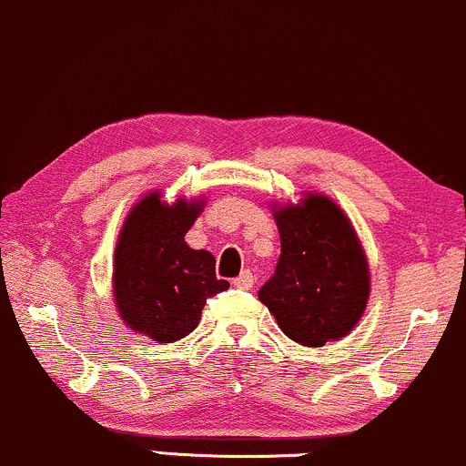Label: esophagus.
<instances>
[{
  "label": "esophagus",
  "mask_w": 466,
  "mask_h": 466,
  "mask_svg": "<svg viewBox=\"0 0 466 466\" xmlns=\"http://www.w3.org/2000/svg\"><path fill=\"white\" fill-rule=\"evenodd\" d=\"M253 284H255V275L250 273L248 268L242 270V273H239V275L233 279V286H238V289H244V290L253 289Z\"/></svg>",
  "instance_id": "34e87169"
}]
</instances>
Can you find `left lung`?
<instances>
[{"label": "left lung", "mask_w": 466, "mask_h": 466, "mask_svg": "<svg viewBox=\"0 0 466 466\" xmlns=\"http://www.w3.org/2000/svg\"><path fill=\"white\" fill-rule=\"evenodd\" d=\"M281 255L259 301L281 332L308 348H321L357 326L370 295L365 253L352 224L326 196L303 198L275 213Z\"/></svg>", "instance_id": "1"}]
</instances>
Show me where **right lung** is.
<instances>
[{
	"mask_svg": "<svg viewBox=\"0 0 466 466\" xmlns=\"http://www.w3.org/2000/svg\"><path fill=\"white\" fill-rule=\"evenodd\" d=\"M202 202L163 205L158 193L132 208L114 253V297L123 321L154 341L174 343L196 330L208 297L228 289L208 250L187 247L185 233Z\"/></svg>",
	"mask_w": 466,
	"mask_h": 466,
	"instance_id": "1",
	"label": "right lung"
}]
</instances>
